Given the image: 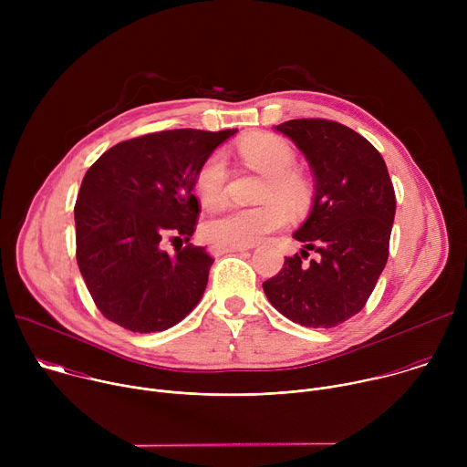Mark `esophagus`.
<instances>
[{
	"instance_id": "1",
	"label": "esophagus",
	"mask_w": 467,
	"mask_h": 467,
	"mask_svg": "<svg viewBox=\"0 0 467 467\" xmlns=\"http://www.w3.org/2000/svg\"><path fill=\"white\" fill-rule=\"evenodd\" d=\"M249 245H236V247H223V245H213L211 251L213 254H223V253H236V251H247Z\"/></svg>"
}]
</instances>
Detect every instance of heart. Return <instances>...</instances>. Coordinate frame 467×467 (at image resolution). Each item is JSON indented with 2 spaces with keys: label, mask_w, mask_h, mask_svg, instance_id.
Masks as SVG:
<instances>
[{
  "label": "heart",
  "mask_w": 467,
  "mask_h": 467,
  "mask_svg": "<svg viewBox=\"0 0 467 467\" xmlns=\"http://www.w3.org/2000/svg\"><path fill=\"white\" fill-rule=\"evenodd\" d=\"M238 153L253 170L265 175L258 193L264 203L231 209L209 220L203 227V236L213 245L236 247L258 244L288 223L290 214L285 205L297 211L308 202V184L294 170L296 155L285 140L268 132H258L238 144ZM225 184L227 161L222 151H214L195 173L199 202L207 209H218L225 202Z\"/></svg>",
  "instance_id": "b5f03b06"
}]
</instances>
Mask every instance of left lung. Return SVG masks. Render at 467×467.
Segmentation results:
<instances>
[{"mask_svg":"<svg viewBox=\"0 0 467 467\" xmlns=\"http://www.w3.org/2000/svg\"><path fill=\"white\" fill-rule=\"evenodd\" d=\"M275 130L297 146L314 173V203L294 238L318 258L305 265L299 254L288 256L262 288L294 323L337 327L364 308L386 265L393 184L380 153L338 121L290 119Z\"/></svg>","mask_w":467,"mask_h":467,"instance_id":"1","label":"left lung"}]
</instances>
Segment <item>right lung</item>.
<instances>
[{
    "label": "right lung",
    "mask_w": 467,
    "mask_h": 467,
    "mask_svg": "<svg viewBox=\"0 0 467 467\" xmlns=\"http://www.w3.org/2000/svg\"><path fill=\"white\" fill-rule=\"evenodd\" d=\"M238 129L161 130L105 151L76 202L78 264L99 312L116 325L161 332L202 301L214 258L188 244L168 254L164 236H190L199 214L195 173Z\"/></svg>",
    "instance_id": "obj_1"
}]
</instances>
